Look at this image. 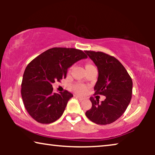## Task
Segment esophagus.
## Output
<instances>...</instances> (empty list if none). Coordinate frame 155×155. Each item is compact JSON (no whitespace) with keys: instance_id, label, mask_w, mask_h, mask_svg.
<instances>
[{"instance_id":"esophagus-1","label":"esophagus","mask_w":155,"mask_h":155,"mask_svg":"<svg viewBox=\"0 0 155 155\" xmlns=\"http://www.w3.org/2000/svg\"><path fill=\"white\" fill-rule=\"evenodd\" d=\"M75 97H76V98H78V99H79V100H80V101L84 100V98H83V97H80V96H78V95H76Z\"/></svg>"}]
</instances>
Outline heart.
<instances>
[{"label": "heart", "mask_w": 155, "mask_h": 155, "mask_svg": "<svg viewBox=\"0 0 155 155\" xmlns=\"http://www.w3.org/2000/svg\"><path fill=\"white\" fill-rule=\"evenodd\" d=\"M90 66H92V65H90V64H88L86 65V68H88V67H90ZM71 70V69H70ZM73 89L74 90L76 91L78 93H80V94H82V93H84V92L86 91V87H84V85H82V84H76L75 85L73 86Z\"/></svg>", "instance_id": "b5f03b06"}]
</instances>
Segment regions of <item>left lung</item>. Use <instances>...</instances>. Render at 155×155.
Masks as SVG:
<instances>
[{"label": "left lung", "instance_id": "1", "mask_svg": "<svg viewBox=\"0 0 155 155\" xmlns=\"http://www.w3.org/2000/svg\"><path fill=\"white\" fill-rule=\"evenodd\" d=\"M85 53L98 68L94 94L106 97L101 103L99 99L90 97L92 108L86 111L85 115L97 124H110L123 115L130 102L132 79L115 57L101 51H85Z\"/></svg>", "mask_w": 155, "mask_h": 155}]
</instances>
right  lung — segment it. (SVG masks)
I'll return each mask as SVG.
<instances>
[{
	"instance_id": "add662e5",
	"label": "right lung",
	"mask_w": 155,
	"mask_h": 155,
	"mask_svg": "<svg viewBox=\"0 0 155 155\" xmlns=\"http://www.w3.org/2000/svg\"><path fill=\"white\" fill-rule=\"evenodd\" d=\"M87 56L81 50L55 47L42 53L25 68L21 94L29 115L40 124H51L63 115L73 94L53 92L52 84L66 78L68 68Z\"/></svg>"
}]
</instances>
